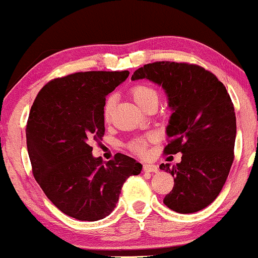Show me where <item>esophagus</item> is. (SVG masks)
Instances as JSON below:
<instances>
[{
  "label": "esophagus",
  "instance_id": "34e87169",
  "mask_svg": "<svg viewBox=\"0 0 258 258\" xmlns=\"http://www.w3.org/2000/svg\"><path fill=\"white\" fill-rule=\"evenodd\" d=\"M144 171L156 172V171H158V166L152 164V163H147V164H144Z\"/></svg>",
  "mask_w": 258,
  "mask_h": 258
}]
</instances>
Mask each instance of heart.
<instances>
[{"label":"heart","instance_id":"1","mask_svg":"<svg viewBox=\"0 0 258 258\" xmlns=\"http://www.w3.org/2000/svg\"><path fill=\"white\" fill-rule=\"evenodd\" d=\"M130 96L134 100L135 104L140 106L141 108L146 110L150 105L152 104H158V93L157 90L152 88L151 86H147V84H135L130 88L129 90ZM114 107V96L110 95L107 99H106L104 108H102V116H104L105 120H108L111 117L112 110ZM154 139L153 135L147 136L145 139H135L129 144V148L132 152L135 154H139V156H142V154L146 153L147 144L150 141H152Z\"/></svg>","mask_w":258,"mask_h":258}]
</instances>
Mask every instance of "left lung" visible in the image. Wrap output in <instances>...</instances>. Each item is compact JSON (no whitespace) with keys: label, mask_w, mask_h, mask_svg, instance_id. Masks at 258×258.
I'll list each match as a JSON object with an SVG mask.
<instances>
[{"label":"left lung","mask_w":258,"mask_h":258,"mask_svg":"<svg viewBox=\"0 0 258 258\" xmlns=\"http://www.w3.org/2000/svg\"><path fill=\"white\" fill-rule=\"evenodd\" d=\"M142 78L162 86L172 108L164 153H182L178 164L159 166L175 177L163 203L176 213H197L217 198L234 160L237 122L231 96L213 72L196 63H147L132 76L133 81Z\"/></svg>","instance_id":"left-lung-1"}]
</instances>
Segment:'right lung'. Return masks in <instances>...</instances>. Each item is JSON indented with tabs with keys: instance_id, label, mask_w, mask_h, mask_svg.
<instances>
[{
	"instance_id": "right-lung-1",
	"label": "right lung",
	"mask_w": 258,
	"mask_h": 258,
	"mask_svg": "<svg viewBox=\"0 0 258 258\" xmlns=\"http://www.w3.org/2000/svg\"><path fill=\"white\" fill-rule=\"evenodd\" d=\"M129 71L76 72L39 90L26 124L33 177L55 207L80 221H98L114 210L123 183L142 165L125 154L105 163L92 144L102 140L106 95Z\"/></svg>"
}]
</instances>
